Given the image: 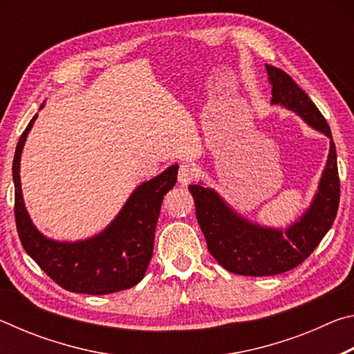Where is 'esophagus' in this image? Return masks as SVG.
<instances>
[{
	"mask_svg": "<svg viewBox=\"0 0 354 354\" xmlns=\"http://www.w3.org/2000/svg\"><path fill=\"white\" fill-rule=\"evenodd\" d=\"M196 178V169L189 162H184L179 165L178 170V183L181 185H187L190 184L194 179Z\"/></svg>",
	"mask_w": 354,
	"mask_h": 354,
	"instance_id": "esophagus-1",
	"label": "esophagus"
}]
</instances>
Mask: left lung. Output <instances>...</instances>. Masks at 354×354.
I'll list each match as a JSON object with an SVG mask.
<instances>
[{
  "instance_id": "left-lung-1",
  "label": "left lung",
  "mask_w": 354,
  "mask_h": 354,
  "mask_svg": "<svg viewBox=\"0 0 354 354\" xmlns=\"http://www.w3.org/2000/svg\"><path fill=\"white\" fill-rule=\"evenodd\" d=\"M267 73L272 104L297 112L310 127L326 134L331 147L313 205L284 231L251 223L232 211L215 190L200 184L189 185L209 253L227 272L245 277L279 274L308 259L333 226L340 200L337 156L325 117L286 71L267 65Z\"/></svg>"
}]
</instances>
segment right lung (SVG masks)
I'll return each mask as SVG.
<instances>
[{
  "label": "right lung",
  "mask_w": 354,
  "mask_h": 354,
  "mask_svg": "<svg viewBox=\"0 0 354 354\" xmlns=\"http://www.w3.org/2000/svg\"><path fill=\"white\" fill-rule=\"evenodd\" d=\"M35 118L37 115L20 136L12 164L15 223L23 248L65 290L107 295L140 283L153 256L154 231L164 195L176 184L178 165L142 183L112 223L98 236L80 242L51 241L32 225L21 195L20 158Z\"/></svg>",
  "instance_id": "add662e5"
}]
</instances>
